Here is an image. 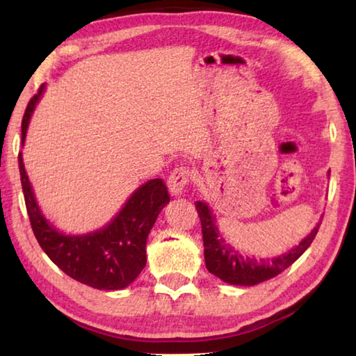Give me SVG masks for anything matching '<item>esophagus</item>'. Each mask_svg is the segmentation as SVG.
<instances>
[{
	"label": "esophagus",
	"mask_w": 356,
	"mask_h": 356,
	"mask_svg": "<svg viewBox=\"0 0 356 356\" xmlns=\"http://www.w3.org/2000/svg\"><path fill=\"white\" fill-rule=\"evenodd\" d=\"M190 176L191 172L186 166L176 168V170L170 174V177H168V188H170L171 195L174 196L182 195L186 184L190 182Z\"/></svg>",
	"instance_id": "obj_1"
}]
</instances>
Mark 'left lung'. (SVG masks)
Listing matches in <instances>:
<instances>
[{
  "mask_svg": "<svg viewBox=\"0 0 356 356\" xmlns=\"http://www.w3.org/2000/svg\"><path fill=\"white\" fill-rule=\"evenodd\" d=\"M196 210L202 226L206 267L210 273L234 286H254L259 284V282L272 280L281 272H284L287 267H291L309 248L312 240L316 238L318 227H321V225H317L309 232V236H306L295 248L286 252V254L272 259L245 257L238 251L234 250L227 242H225V238L220 236L215 215L206 202L197 201Z\"/></svg>",
  "mask_w": 356,
  "mask_h": 356,
  "instance_id": "1",
  "label": "left lung"
}]
</instances>
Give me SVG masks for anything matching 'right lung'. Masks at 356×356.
<instances>
[{
  "mask_svg": "<svg viewBox=\"0 0 356 356\" xmlns=\"http://www.w3.org/2000/svg\"><path fill=\"white\" fill-rule=\"evenodd\" d=\"M44 86L29 100L22 120V144L25 143L31 114ZM23 195L33 232L40 248L70 278L99 291H119L136 280L146 267V242L156 216L170 195L161 179L141 185L122 210L105 227L86 236H65L50 225L35 202L31 182L19 154Z\"/></svg>",
  "mask_w": 356,
  "mask_h": 356,
  "instance_id": "1",
  "label": "right lung"
}]
</instances>
